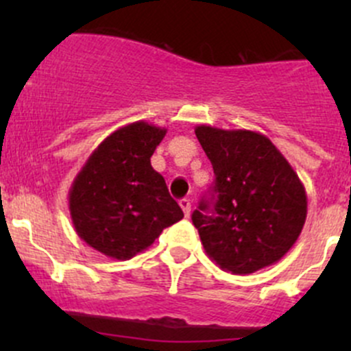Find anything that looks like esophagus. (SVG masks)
<instances>
[{"label": "esophagus", "mask_w": 351, "mask_h": 351, "mask_svg": "<svg viewBox=\"0 0 351 351\" xmlns=\"http://www.w3.org/2000/svg\"><path fill=\"white\" fill-rule=\"evenodd\" d=\"M180 207L183 208V214L189 217L190 212H192V202H190L189 198H182V200H180Z\"/></svg>", "instance_id": "esophagus-1"}]
</instances>
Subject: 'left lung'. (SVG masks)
Wrapping results in <instances>:
<instances>
[{"label": "left lung", "instance_id": "1", "mask_svg": "<svg viewBox=\"0 0 351 351\" xmlns=\"http://www.w3.org/2000/svg\"><path fill=\"white\" fill-rule=\"evenodd\" d=\"M195 136L215 175V200H202L192 214L205 253L234 275L277 263L306 224L307 195L297 173L275 144L254 130L202 123Z\"/></svg>", "mask_w": 351, "mask_h": 351}]
</instances>
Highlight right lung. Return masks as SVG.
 Here are the masks:
<instances>
[{"instance_id": "right-lung-1", "label": "right lung", "mask_w": 351, "mask_h": 351, "mask_svg": "<svg viewBox=\"0 0 351 351\" xmlns=\"http://www.w3.org/2000/svg\"><path fill=\"white\" fill-rule=\"evenodd\" d=\"M165 136V127L139 120L110 134L86 159L67 200L74 229L88 246L113 260H130L183 219L165 178L151 166Z\"/></svg>"}]
</instances>
